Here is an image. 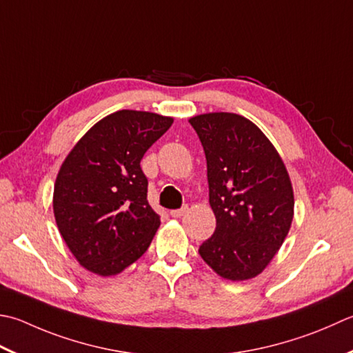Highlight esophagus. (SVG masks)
I'll use <instances>...</instances> for the list:
<instances>
[{
  "mask_svg": "<svg viewBox=\"0 0 353 353\" xmlns=\"http://www.w3.org/2000/svg\"><path fill=\"white\" fill-rule=\"evenodd\" d=\"M186 211H188V205L182 206L181 210H172V211H170V214H171V217H176V219H179V217H182Z\"/></svg>",
  "mask_w": 353,
  "mask_h": 353,
  "instance_id": "esophagus-1",
  "label": "esophagus"
}]
</instances>
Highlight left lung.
<instances>
[{
	"mask_svg": "<svg viewBox=\"0 0 353 353\" xmlns=\"http://www.w3.org/2000/svg\"><path fill=\"white\" fill-rule=\"evenodd\" d=\"M206 156L210 205L216 231L199 248L220 277L254 279L279 252L291 230L294 191L271 141L236 113L190 119Z\"/></svg>",
	"mask_w": 353,
	"mask_h": 353,
	"instance_id": "left-lung-1",
	"label": "left lung"
}]
</instances>
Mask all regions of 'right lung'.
<instances>
[{
  "label": "right lung",
  "mask_w": 353,
  "mask_h": 353,
  "mask_svg": "<svg viewBox=\"0 0 353 353\" xmlns=\"http://www.w3.org/2000/svg\"><path fill=\"white\" fill-rule=\"evenodd\" d=\"M171 123L168 116L119 110L94 123L62 162L54 220L90 272L116 275L148 250L161 217L147 200L141 161Z\"/></svg>",
  "instance_id": "obj_1"
}]
</instances>
